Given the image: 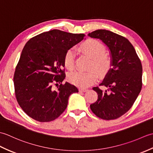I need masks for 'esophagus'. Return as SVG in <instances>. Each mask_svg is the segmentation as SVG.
I'll list each match as a JSON object with an SVG mask.
<instances>
[{"mask_svg":"<svg viewBox=\"0 0 153 153\" xmlns=\"http://www.w3.org/2000/svg\"><path fill=\"white\" fill-rule=\"evenodd\" d=\"M87 91V89L85 88H80L79 89V91H81V92H86Z\"/></svg>","mask_w":153,"mask_h":153,"instance_id":"esophagus-1","label":"esophagus"}]
</instances>
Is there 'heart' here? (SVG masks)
I'll use <instances>...</instances> for the list:
<instances>
[{"mask_svg":"<svg viewBox=\"0 0 153 153\" xmlns=\"http://www.w3.org/2000/svg\"><path fill=\"white\" fill-rule=\"evenodd\" d=\"M79 52L91 58L89 70L86 72L75 71L68 76V79L74 85L81 87L91 85L98 79L99 74L103 75L110 69L112 64L110 54L105 52V47L102 43L96 39L87 40L79 45ZM64 67L68 70H72L75 66V55L71 50H68L64 56ZM95 68L97 70L92 69Z\"/></svg>","mask_w":153,"mask_h":153,"instance_id":"heart-1","label":"heart"}]
</instances>
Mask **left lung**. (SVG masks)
<instances>
[{
  "mask_svg": "<svg viewBox=\"0 0 153 153\" xmlns=\"http://www.w3.org/2000/svg\"><path fill=\"white\" fill-rule=\"evenodd\" d=\"M88 35L99 39L108 47L112 66L100 84L107 89L93 88L98 94V99L90 105L91 110L101 119H117L131 108L141 91V60L134 46L124 37L105 30L94 31Z\"/></svg>",
  "mask_w": 153,
  "mask_h": 153,
  "instance_id": "8db88e82",
  "label": "left lung"
}]
</instances>
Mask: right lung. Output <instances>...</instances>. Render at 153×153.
Instances as JSON below:
<instances>
[{
  "instance_id": "right-lung-1",
  "label": "right lung",
  "mask_w": 153,
  "mask_h": 153,
  "mask_svg": "<svg viewBox=\"0 0 153 153\" xmlns=\"http://www.w3.org/2000/svg\"><path fill=\"white\" fill-rule=\"evenodd\" d=\"M84 37L53 30L32 37L25 44L16 67L14 84L19 105L31 118L53 121L66 110L71 94L78 92L74 85L62 83L66 77L64 56ZM58 83L60 85L54 90L52 85Z\"/></svg>"
}]
</instances>
